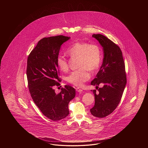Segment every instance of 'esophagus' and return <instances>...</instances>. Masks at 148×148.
<instances>
[{"label":"esophagus","mask_w":148,"mask_h":148,"mask_svg":"<svg viewBox=\"0 0 148 148\" xmlns=\"http://www.w3.org/2000/svg\"><path fill=\"white\" fill-rule=\"evenodd\" d=\"M75 89H76V91H78V92H82V89H80V88H76Z\"/></svg>","instance_id":"obj_1"}]
</instances>
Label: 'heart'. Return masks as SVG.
Masks as SVG:
<instances>
[{
    "label": "heart",
    "mask_w": 148,
    "mask_h": 148,
    "mask_svg": "<svg viewBox=\"0 0 148 148\" xmlns=\"http://www.w3.org/2000/svg\"><path fill=\"white\" fill-rule=\"evenodd\" d=\"M66 53L72 58H78L79 67L80 68L67 75L66 80L71 84L80 87L90 78L88 70L94 71L100 66L101 61V47L96 44L77 42L67 49ZM57 63L62 71L66 72L69 69L68 60L62 55L57 57Z\"/></svg>",
    "instance_id": "b5f03b06"
}]
</instances>
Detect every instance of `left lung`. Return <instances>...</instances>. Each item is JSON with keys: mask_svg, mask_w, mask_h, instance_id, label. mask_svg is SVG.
<instances>
[{"mask_svg": "<svg viewBox=\"0 0 148 148\" xmlns=\"http://www.w3.org/2000/svg\"><path fill=\"white\" fill-rule=\"evenodd\" d=\"M103 47L104 59L99 71L91 85L96 86L93 90L95 105L90 113L95 117L103 118L112 113L120 103L126 84L125 63L120 47L104 35H92ZM100 83L104 84L98 88ZM92 91V90H91Z\"/></svg>", "mask_w": 148, "mask_h": 148, "instance_id": "1", "label": "left lung"}]
</instances>
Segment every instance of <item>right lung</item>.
Masks as SVG:
<instances>
[{"label":"right lung","instance_id":"right-lung-1","mask_svg":"<svg viewBox=\"0 0 148 148\" xmlns=\"http://www.w3.org/2000/svg\"><path fill=\"white\" fill-rule=\"evenodd\" d=\"M70 38L63 35L43 38L27 58L26 75L31 96L44 116L54 121L69 115L68 104L75 97V88L69 85L58 94L53 89L60 85L57 57L61 45Z\"/></svg>","mask_w":148,"mask_h":148}]
</instances>
